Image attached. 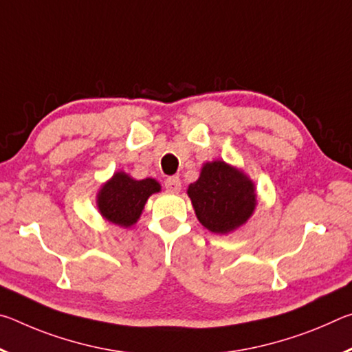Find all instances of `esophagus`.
Segmentation results:
<instances>
[{
    "label": "esophagus",
    "instance_id": "esophagus-1",
    "mask_svg": "<svg viewBox=\"0 0 352 352\" xmlns=\"http://www.w3.org/2000/svg\"><path fill=\"white\" fill-rule=\"evenodd\" d=\"M164 188H166V190H168V192L178 194V192H180V189H182L180 178H178V177H169L168 180L164 182Z\"/></svg>",
    "mask_w": 352,
    "mask_h": 352
}]
</instances>
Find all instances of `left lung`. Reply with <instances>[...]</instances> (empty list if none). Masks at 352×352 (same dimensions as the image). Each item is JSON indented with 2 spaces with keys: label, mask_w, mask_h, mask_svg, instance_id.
I'll return each mask as SVG.
<instances>
[{
  "label": "left lung",
  "mask_w": 352,
  "mask_h": 352,
  "mask_svg": "<svg viewBox=\"0 0 352 352\" xmlns=\"http://www.w3.org/2000/svg\"><path fill=\"white\" fill-rule=\"evenodd\" d=\"M188 197L199 222L216 234H228L241 228L258 205L254 182L223 160L201 166L197 182L188 186Z\"/></svg>",
  "instance_id": "8db88e82"
}]
</instances>
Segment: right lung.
<instances>
[{
	"label": "right lung",
	"mask_w": 352,
	"mask_h": 352,
	"mask_svg": "<svg viewBox=\"0 0 352 352\" xmlns=\"http://www.w3.org/2000/svg\"><path fill=\"white\" fill-rule=\"evenodd\" d=\"M160 190L162 184L155 178L135 180L127 172L118 170L98 189V211L107 222L130 228L140 220L148 197Z\"/></svg>",
	"instance_id": "right-lung-1"
}]
</instances>
